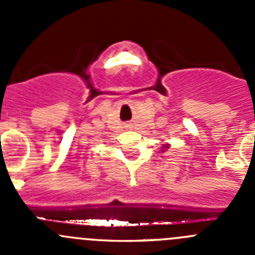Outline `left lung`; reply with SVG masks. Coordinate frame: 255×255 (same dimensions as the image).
<instances>
[{
    "mask_svg": "<svg viewBox=\"0 0 255 255\" xmlns=\"http://www.w3.org/2000/svg\"><path fill=\"white\" fill-rule=\"evenodd\" d=\"M169 148V144H164L163 145V149H168ZM164 151V150H163Z\"/></svg>",
    "mask_w": 255,
    "mask_h": 255,
    "instance_id": "left-lung-1",
    "label": "left lung"
}]
</instances>
